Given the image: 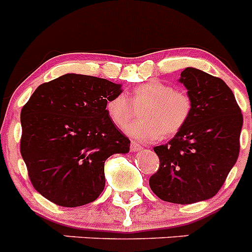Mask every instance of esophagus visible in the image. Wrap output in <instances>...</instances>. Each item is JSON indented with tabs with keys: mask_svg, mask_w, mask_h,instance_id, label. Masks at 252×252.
<instances>
[{
	"mask_svg": "<svg viewBox=\"0 0 252 252\" xmlns=\"http://www.w3.org/2000/svg\"><path fill=\"white\" fill-rule=\"evenodd\" d=\"M142 146L140 145V144H137V142H135V141H132L131 142V151H140V150H142Z\"/></svg>",
	"mask_w": 252,
	"mask_h": 252,
	"instance_id": "esophagus-1",
	"label": "esophagus"
}]
</instances>
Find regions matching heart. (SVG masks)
Segmentation results:
<instances>
[{"instance_id": "heart-1", "label": "heart", "mask_w": 252, "mask_h": 252, "mask_svg": "<svg viewBox=\"0 0 252 252\" xmlns=\"http://www.w3.org/2000/svg\"><path fill=\"white\" fill-rule=\"evenodd\" d=\"M135 108H141V119L131 122L126 132L140 141H154L183 130L192 115L193 102L187 91L165 82L149 81L133 87L127 95H113L106 103L107 115L117 126L127 124Z\"/></svg>"}]
</instances>
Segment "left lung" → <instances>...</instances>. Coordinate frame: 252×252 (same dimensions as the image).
<instances>
[{
    "label": "left lung",
    "mask_w": 252,
    "mask_h": 252,
    "mask_svg": "<svg viewBox=\"0 0 252 252\" xmlns=\"http://www.w3.org/2000/svg\"><path fill=\"white\" fill-rule=\"evenodd\" d=\"M179 81L192 98V115L168 144L154 148L160 164L149 184L162 201L190 204L222 188L239 158L244 117L221 78L186 68Z\"/></svg>",
    "instance_id": "8db88e82"
}]
</instances>
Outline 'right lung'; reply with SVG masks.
Instances as JSON below:
<instances>
[{"label":"right lung","mask_w":252,"mask_h":252,"mask_svg":"<svg viewBox=\"0 0 252 252\" xmlns=\"http://www.w3.org/2000/svg\"><path fill=\"white\" fill-rule=\"evenodd\" d=\"M121 86L82 74L40 84L21 110L20 151L40 194L62 207H79L104 188V161L130 150V140L106 111Z\"/></svg>","instance_id":"1"}]
</instances>
